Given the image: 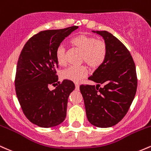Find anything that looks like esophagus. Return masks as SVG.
<instances>
[{
  "mask_svg": "<svg viewBox=\"0 0 151 151\" xmlns=\"http://www.w3.org/2000/svg\"><path fill=\"white\" fill-rule=\"evenodd\" d=\"M75 89L77 90V91L79 90V85L78 84H75Z\"/></svg>",
  "mask_w": 151,
  "mask_h": 151,
  "instance_id": "1",
  "label": "esophagus"
}]
</instances>
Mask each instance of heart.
<instances>
[{"label": "heart", "instance_id": "b5f03b06", "mask_svg": "<svg viewBox=\"0 0 151 151\" xmlns=\"http://www.w3.org/2000/svg\"><path fill=\"white\" fill-rule=\"evenodd\" d=\"M71 43L82 52V61L85 62L91 68H97L104 62L107 54L106 45L96 37L80 34L72 38ZM56 58L59 65H65L66 49L63 45H60L57 49ZM87 70L84 66H71L62 71V77L78 83L87 75Z\"/></svg>", "mask_w": 151, "mask_h": 151}]
</instances>
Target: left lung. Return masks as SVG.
Returning <instances> with one entry per match:
<instances>
[{"mask_svg": "<svg viewBox=\"0 0 151 151\" xmlns=\"http://www.w3.org/2000/svg\"><path fill=\"white\" fill-rule=\"evenodd\" d=\"M92 32L104 40L106 57L89 77L96 86L82 85L79 89L89 123L96 127H111L125 116L135 97L136 66L130 52L115 36L107 31Z\"/></svg>", "mask_w": 151, "mask_h": 151, "instance_id": "8db88e82", "label": "left lung"}]
</instances>
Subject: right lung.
<instances>
[{"mask_svg":"<svg viewBox=\"0 0 151 151\" xmlns=\"http://www.w3.org/2000/svg\"><path fill=\"white\" fill-rule=\"evenodd\" d=\"M77 28L41 31L25 43L19 57L15 80L17 97L27 119L40 127L58 126L66 118L74 84L65 79L52 91L48 86L58 81L57 49Z\"/></svg>","mask_w":151,"mask_h":151,"instance_id":"obj_1","label":"right lung"}]
</instances>
